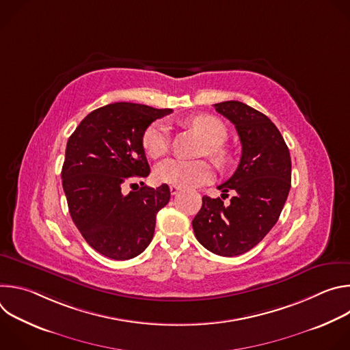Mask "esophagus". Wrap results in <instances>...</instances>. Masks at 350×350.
Listing matches in <instances>:
<instances>
[{
	"mask_svg": "<svg viewBox=\"0 0 350 350\" xmlns=\"http://www.w3.org/2000/svg\"><path fill=\"white\" fill-rule=\"evenodd\" d=\"M178 191H181V188L178 185H170V192L172 195H177Z\"/></svg>",
	"mask_w": 350,
	"mask_h": 350,
	"instance_id": "34e87169",
	"label": "esophagus"
}]
</instances>
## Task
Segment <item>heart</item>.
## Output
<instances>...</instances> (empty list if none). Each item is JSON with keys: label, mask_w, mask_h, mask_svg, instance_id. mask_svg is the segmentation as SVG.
<instances>
[{"label": "heart", "mask_w": 350, "mask_h": 350, "mask_svg": "<svg viewBox=\"0 0 350 350\" xmlns=\"http://www.w3.org/2000/svg\"><path fill=\"white\" fill-rule=\"evenodd\" d=\"M188 123L206 142L205 154L219 166H224L228 155L221 144L227 138L224 123L212 115L192 116ZM142 146L148 157L158 159L169 149V127L165 122L157 120L149 124L142 134ZM213 176L212 167L205 161L185 162L180 159H166L155 169V177L161 183L178 185L183 188L198 187L208 183Z\"/></svg>", "instance_id": "heart-1"}]
</instances>
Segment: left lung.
Listing matches in <instances>:
<instances>
[{
    "mask_svg": "<svg viewBox=\"0 0 350 350\" xmlns=\"http://www.w3.org/2000/svg\"><path fill=\"white\" fill-rule=\"evenodd\" d=\"M237 129L242 154L235 173L217 188L232 190L228 204L202 198L192 220L199 243L220 256H238L256 246L277 223L291 188L289 149L275 124L239 101L213 105Z\"/></svg>",
    "mask_w": 350,
    "mask_h": 350,
    "instance_id": "1",
    "label": "left lung"
}]
</instances>
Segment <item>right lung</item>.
Here are the masks:
<instances>
[{
  "instance_id": "1",
  "label": "right lung",
  "mask_w": 350,
  "mask_h": 350,
  "mask_svg": "<svg viewBox=\"0 0 350 350\" xmlns=\"http://www.w3.org/2000/svg\"><path fill=\"white\" fill-rule=\"evenodd\" d=\"M172 112L115 103L88 113L69 137L62 166L69 213L98 254L127 260L151 243L157 213L167 205L170 189L134 181L149 174L144 131ZM127 186L139 189L129 193Z\"/></svg>"
}]
</instances>
